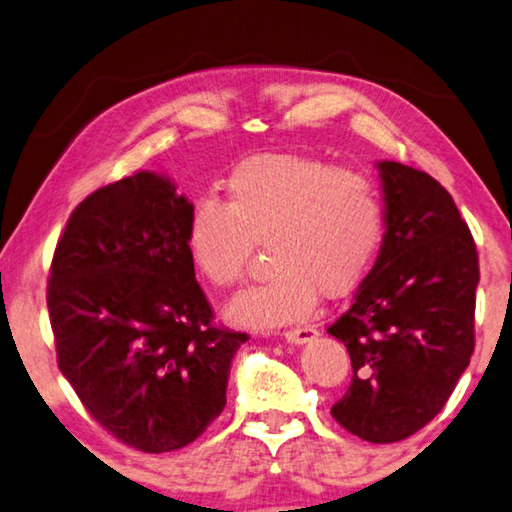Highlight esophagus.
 Segmentation results:
<instances>
[{"mask_svg": "<svg viewBox=\"0 0 512 512\" xmlns=\"http://www.w3.org/2000/svg\"><path fill=\"white\" fill-rule=\"evenodd\" d=\"M316 336H318V329H316V327H311V325L296 327V329H287V332H284V339H287L289 343H296V345H302V343L314 341Z\"/></svg>", "mask_w": 512, "mask_h": 512, "instance_id": "obj_1", "label": "esophagus"}]
</instances>
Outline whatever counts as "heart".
I'll return each mask as SVG.
<instances>
[{
    "label": "heart",
    "instance_id": "1",
    "mask_svg": "<svg viewBox=\"0 0 512 512\" xmlns=\"http://www.w3.org/2000/svg\"><path fill=\"white\" fill-rule=\"evenodd\" d=\"M386 198L368 173L307 155H259L228 180L225 205L198 201L187 225L192 262L216 289L244 282L255 246L273 275L230 302L244 327L307 318L318 291L343 298L368 275L386 235Z\"/></svg>",
    "mask_w": 512,
    "mask_h": 512
}]
</instances>
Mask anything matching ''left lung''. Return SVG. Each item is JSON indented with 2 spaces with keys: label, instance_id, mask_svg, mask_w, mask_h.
<instances>
[{
  "label": "left lung",
  "instance_id": "left-lung-1",
  "mask_svg": "<svg viewBox=\"0 0 512 512\" xmlns=\"http://www.w3.org/2000/svg\"><path fill=\"white\" fill-rule=\"evenodd\" d=\"M377 169L384 244L348 311L327 327L354 372L332 415L368 443H397L443 411L470 366L479 255L438 180L393 160Z\"/></svg>",
  "mask_w": 512,
  "mask_h": 512
}]
</instances>
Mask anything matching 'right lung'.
Masks as SVG:
<instances>
[{
	"mask_svg": "<svg viewBox=\"0 0 512 512\" xmlns=\"http://www.w3.org/2000/svg\"><path fill=\"white\" fill-rule=\"evenodd\" d=\"M192 207L140 171L76 207L51 262L58 368L103 429L146 454L194 443L219 418L248 341L212 323L187 248Z\"/></svg>",
	"mask_w": 512,
	"mask_h": 512,
	"instance_id": "right-lung-1",
	"label": "right lung"
}]
</instances>
